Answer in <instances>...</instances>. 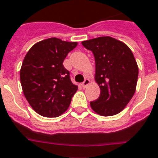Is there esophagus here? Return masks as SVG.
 <instances>
[{
    "mask_svg": "<svg viewBox=\"0 0 158 158\" xmlns=\"http://www.w3.org/2000/svg\"><path fill=\"white\" fill-rule=\"evenodd\" d=\"M90 83V81H89V79H85V80L84 81L82 82L81 83V85L83 88H85V87H87V85H88Z\"/></svg>",
    "mask_w": 158,
    "mask_h": 158,
    "instance_id": "esophagus-1",
    "label": "esophagus"
}]
</instances>
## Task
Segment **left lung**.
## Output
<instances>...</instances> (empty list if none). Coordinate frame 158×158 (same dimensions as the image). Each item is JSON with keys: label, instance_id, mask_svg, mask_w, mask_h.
I'll return each instance as SVG.
<instances>
[{"label": "left lung", "instance_id": "1", "mask_svg": "<svg viewBox=\"0 0 158 158\" xmlns=\"http://www.w3.org/2000/svg\"><path fill=\"white\" fill-rule=\"evenodd\" d=\"M95 59V81L100 96L90 102L91 108L102 116H111L124 109L133 97L138 79V66L130 48L109 36L83 41Z\"/></svg>", "mask_w": 158, "mask_h": 158}]
</instances>
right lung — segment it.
<instances>
[{
    "instance_id": "1",
    "label": "right lung",
    "mask_w": 158,
    "mask_h": 158,
    "mask_svg": "<svg viewBox=\"0 0 158 158\" xmlns=\"http://www.w3.org/2000/svg\"><path fill=\"white\" fill-rule=\"evenodd\" d=\"M77 42L50 38L35 44L28 51L20 70L25 97L33 110L44 117L54 118L66 111L77 90L63 65Z\"/></svg>"
}]
</instances>
